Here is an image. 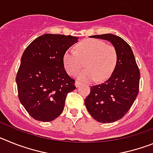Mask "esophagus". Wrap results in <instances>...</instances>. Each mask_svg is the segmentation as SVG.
<instances>
[{"label": "esophagus", "mask_w": 153, "mask_h": 153, "mask_svg": "<svg viewBox=\"0 0 153 153\" xmlns=\"http://www.w3.org/2000/svg\"><path fill=\"white\" fill-rule=\"evenodd\" d=\"M80 84H81V83H80V82H79V81L76 80L75 82V86H76V87H79V86H80Z\"/></svg>", "instance_id": "obj_1"}]
</instances>
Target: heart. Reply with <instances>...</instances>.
Returning a JSON list of instances; mask_svg holds the SVG:
<instances>
[{"label":"heart","mask_w":153,"mask_h":153,"mask_svg":"<svg viewBox=\"0 0 153 153\" xmlns=\"http://www.w3.org/2000/svg\"><path fill=\"white\" fill-rule=\"evenodd\" d=\"M117 59V51L113 45L98 39H86L76 45V51L70 48L64 53L63 63L67 72L74 75L85 61L86 69L78 74V79L85 82H101L110 76Z\"/></svg>","instance_id":"b5f03b06"}]
</instances>
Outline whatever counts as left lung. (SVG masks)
Segmentation results:
<instances>
[{
    "instance_id": "left-lung-1",
    "label": "left lung",
    "mask_w": 153,
    "mask_h": 153,
    "mask_svg": "<svg viewBox=\"0 0 153 153\" xmlns=\"http://www.w3.org/2000/svg\"><path fill=\"white\" fill-rule=\"evenodd\" d=\"M91 37L110 42L117 50L118 59L110 77L103 83L91 86L85 105L97 122H116L126 114L137 97L140 70L130 46L120 36L106 33Z\"/></svg>"
}]
</instances>
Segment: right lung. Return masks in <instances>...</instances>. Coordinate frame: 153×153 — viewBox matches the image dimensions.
<instances>
[{
  "label": "right lung",
  "mask_w": 153,
  "mask_h": 153,
  "mask_svg": "<svg viewBox=\"0 0 153 153\" xmlns=\"http://www.w3.org/2000/svg\"><path fill=\"white\" fill-rule=\"evenodd\" d=\"M78 37L46 33L27 47L17 74L18 97L30 117L42 122L57 118L75 80L64 69L63 56Z\"/></svg>",
  "instance_id": "1"
}]
</instances>
